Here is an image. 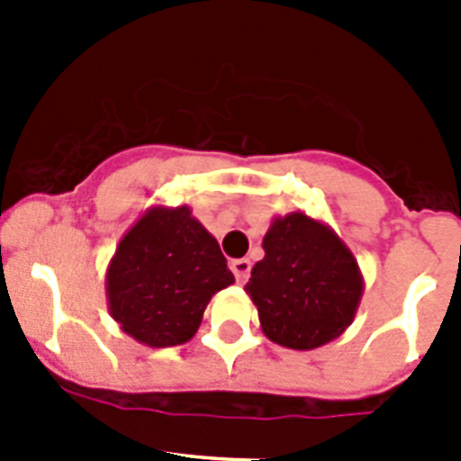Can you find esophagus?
Segmentation results:
<instances>
[{
	"label": "esophagus",
	"instance_id": "obj_1",
	"mask_svg": "<svg viewBox=\"0 0 461 461\" xmlns=\"http://www.w3.org/2000/svg\"><path fill=\"white\" fill-rule=\"evenodd\" d=\"M230 267L231 273H234V277H237V282H241V285H244V282L249 280V275H251V260L249 258L230 260Z\"/></svg>",
	"mask_w": 461,
	"mask_h": 461
}]
</instances>
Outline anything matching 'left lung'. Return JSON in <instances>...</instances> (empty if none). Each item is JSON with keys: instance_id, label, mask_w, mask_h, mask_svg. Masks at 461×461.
<instances>
[{"instance_id": "obj_1", "label": "left lung", "mask_w": 461, "mask_h": 461, "mask_svg": "<svg viewBox=\"0 0 461 461\" xmlns=\"http://www.w3.org/2000/svg\"><path fill=\"white\" fill-rule=\"evenodd\" d=\"M266 258L246 282L263 335L287 349H318L349 328L364 296L354 253L330 224L302 210L273 217Z\"/></svg>"}]
</instances>
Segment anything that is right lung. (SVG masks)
Returning <instances> with one entry per match:
<instances>
[{
	"mask_svg": "<svg viewBox=\"0 0 461 461\" xmlns=\"http://www.w3.org/2000/svg\"><path fill=\"white\" fill-rule=\"evenodd\" d=\"M234 275L217 239L188 205H153L129 227L104 277L119 328L146 347H176L198 332L205 306Z\"/></svg>",
	"mask_w": 461,
	"mask_h": 461,
	"instance_id": "obj_1",
	"label": "right lung"
}]
</instances>
